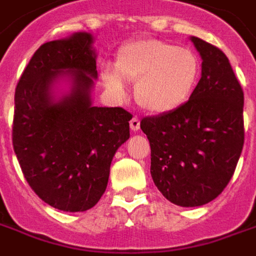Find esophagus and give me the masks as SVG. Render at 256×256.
Instances as JSON below:
<instances>
[{
    "instance_id": "esophagus-1",
    "label": "esophagus",
    "mask_w": 256,
    "mask_h": 256,
    "mask_svg": "<svg viewBox=\"0 0 256 256\" xmlns=\"http://www.w3.org/2000/svg\"><path fill=\"white\" fill-rule=\"evenodd\" d=\"M130 128H132L133 132H137V130L140 128V119H138L137 116L132 118V120H130Z\"/></svg>"
}]
</instances>
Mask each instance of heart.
Here are the masks:
<instances>
[{
    "label": "heart",
    "instance_id": "heart-1",
    "mask_svg": "<svg viewBox=\"0 0 256 256\" xmlns=\"http://www.w3.org/2000/svg\"><path fill=\"white\" fill-rule=\"evenodd\" d=\"M115 66L116 70H104L105 86L123 98L124 82L136 83V101L152 114H166L182 106L200 78V60L194 51L158 38L128 42L118 52Z\"/></svg>",
    "mask_w": 256,
    "mask_h": 256
}]
</instances>
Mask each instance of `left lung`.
<instances>
[{
  "mask_svg": "<svg viewBox=\"0 0 256 256\" xmlns=\"http://www.w3.org/2000/svg\"><path fill=\"white\" fill-rule=\"evenodd\" d=\"M190 40L202 60L190 100L140 123L151 146L154 183L178 206L215 200L233 176L244 146V92L228 56L198 37Z\"/></svg>",
  "mask_w": 256,
  "mask_h": 256,
  "instance_id": "obj_1",
  "label": "left lung"
}]
</instances>
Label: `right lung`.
Masks as SVG:
<instances>
[{
  "label": "right lung",
  "mask_w": 256,
  "mask_h": 256,
  "mask_svg": "<svg viewBox=\"0 0 256 256\" xmlns=\"http://www.w3.org/2000/svg\"><path fill=\"white\" fill-rule=\"evenodd\" d=\"M92 36L83 32L42 44L15 91L16 158L32 190L65 212H84L100 201L112 158L130 137V112L92 106ZM62 78L71 90L58 98L54 88Z\"/></svg>",
  "instance_id": "1"
}]
</instances>
